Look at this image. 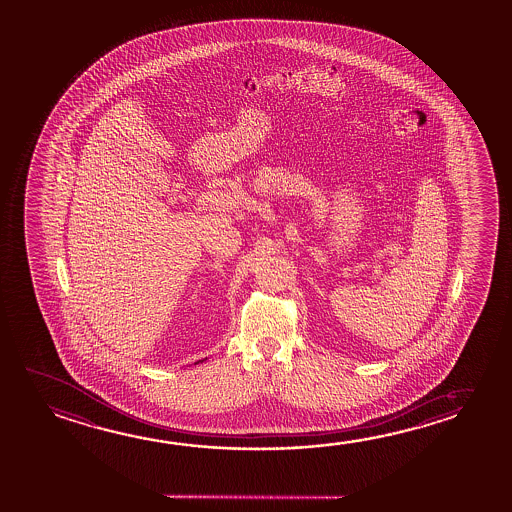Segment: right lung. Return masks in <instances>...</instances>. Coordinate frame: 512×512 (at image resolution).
Segmentation results:
<instances>
[{"label": "right lung", "mask_w": 512, "mask_h": 512, "mask_svg": "<svg viewBox=\"0 0 512 512\" xmlns=\"http://www.w3.org/2000/svg\"><path fill=\"white\" fill-rule=\"evenodd\" d=\"M203 361H205V359H203ZM203 361H198V362H203ZM198 362H194V364H198Z\"/></svg>", "instance_id": "right-lung-1"}]
</instances>
